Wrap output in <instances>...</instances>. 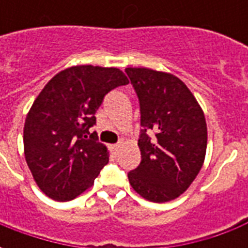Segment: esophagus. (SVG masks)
<instances>
[{"label":"esophagus","mask_w":248,"mask_h":248,"mask_svg":"<svg viewBox=\"0 0 248 248\" xmlns=\"http://www.w3.org/2000/svg\"><path fill=\"white\" fill-rule=\"evenodd\" d=\"M119 147H121L119 145H113V146H111V150H113V153H115V154H117V153H118V150H119Z\"/></svg>","instance_id":"esophagus-1"}]
</instances>
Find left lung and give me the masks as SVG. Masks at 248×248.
I'll use <instances>...</instances> for the list:
<instances>
[{"label":"left lung","mask_w":248,"mask_h":248,"mask_svg":"<svg viewBox=\"0 0 248 248\" xmlns=\"http://www.w3.org/2000/svg\"><path fill=\"white\" fill-rule=\"evenodd\" d=\"M124 71L140 101L142 126V161L127 174L129 182L147 201L169 202L186 191L202 169L207 149L204 114L175 76L145 67Z\"/></svg>","instance_id":"obj_1"}]
</instances>
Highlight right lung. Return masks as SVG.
<instances>
[{"mask_svg": "<svg viewBox=\"0 0 248 248\" xmlns=\"http://www.w3.org/2000/svg\"><path fill=\"white\" fill-rule=\"evenodd\" d=\"M117 67L82 65L60 71L35 98L24 127L26 163L41 191L66 202L92 187L108 162V147L89 138L108 92L127 85Z\"/></svg>", "mask_w": 248, "mask_h": 248, "instance_id": "obj_1", "label": "right lung"}]
</instances>
